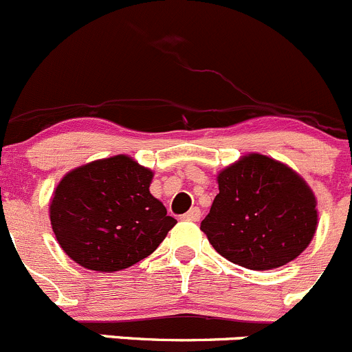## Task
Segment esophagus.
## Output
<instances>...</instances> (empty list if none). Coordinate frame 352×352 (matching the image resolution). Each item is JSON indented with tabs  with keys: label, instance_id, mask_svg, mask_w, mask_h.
<instances>
[{
	"label": "esophagus",
	"instance_id": "obj_1",
	"mask_svg": "<svg viewBox=\"0 0 352 352\" xmlns=\"http://www.w3.org/2000/svg\"><path fill=\"white\" fill-rule=\"evenodd\" d=\"M200 217H201V212H200V208H198V207H191L190 210H188L186 214L183 215L184 221H193V222L200 221Z\"/></svg>",
	"mask_w": 352,
	"mask_h": 352
}]
</instances>
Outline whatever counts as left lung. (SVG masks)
Returning <instances> with one entry per match:
<instances>
[{"label":"left lung","instance_id":"left-lung-1","mask_svg":"<svg viewBox=\"0 0 352 352\" xmlns=\"http://www.w3.org/2000/svg\"><path fill=\"white\" fill-rule=\"evenodd\" d=\"M217 183L200 229L229 262L252 270L277 269L311 243L316 198L286 164L262 154L243 155L219 173Z\"/></svg>","mask_w":352,"mask_h":352}]
</instances>
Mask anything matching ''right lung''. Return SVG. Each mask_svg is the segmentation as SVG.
<instances>
[{
  "label": "right lung",
  "instance_id": "1",
  "mask_svg": "<svg viewBox=\"0 0 352 352\" xmlns=\"http://www.w3.org/2000/svg\"><path fill=\"white\" fill-rule=\"evenodd\" d=\"M154 173L128 155L99 159L59 181L50 205L63 252L96 272L128 269L155 252L176 219L152 197Z\"/></svg>",
  "mask_w": 352,
  "mask_h": 352
}]
</instances>
